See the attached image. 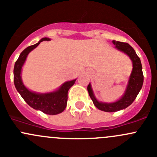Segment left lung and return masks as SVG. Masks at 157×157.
I'll return each instance as SVG.
<instances>
[{
	"label": "left lung",
	"mask_w": 157,
	"mask_h": 157,
	"mask_svg": "<svg viewBox=\"0 0 157 157\" xmlns=\"http://www.w3.org/2000/svg\"><path fill=\"white\" fill-rule=\"evenodd\" d=\"M112 42L118 50L124 52L130 57L133 62V71L130 77L125 93L121 99L113 103H103V102H98L93 95L90 83L88 85L87 90L89 95L93 100L95 106L99 110L107 112H117V111L126 109L131 104H132L140 92V89L142 88L144 83V74L142 71L141 62H140V58L137 56L134 48L126 42H118L115 40L112 41Z\"/></svg>",
	"instance_id": "obj_1"
}]
</instances>
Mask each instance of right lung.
Returning a JSON list of instances; mask_svg holds the SVG:
<instances>
[{"label":"right lung","mask_w":157,"mask_h":157,"mask_svg":"<svg viewBox=\"0 0 157 157\" xmlns=\"http://www.w3.org/2000/svg\"><path fill=\"white\" fill-rule=\"evenodd\" d=\"M45 40L48 41L50 39L48 38H43L38 43L30 45L21 52L14 65L13 82L17 90L29 106L36 110L42 111L47 115H57L62 112L67 106V93L69 89L74 84L76 80L66 82L59 90L54 93L39 94L29 91L25 87L20 76L22 66L24 64L28 54L33 49L36 48L40 42Z\"/></svg>","instance_id":"right-lung-1"}]
</instances>
